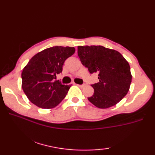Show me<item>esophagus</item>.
I'll use <instances>...</instances> for the list:
<instances>
[{
	"mask_svg": "<svg viewBox=\"0 0 155 155\" xmlns=\"http://www.w3.org/2000/svg\"><path fill=\"white\" fill-rule=\"evenodd\" d=\"M77 85L78 87H79L80 88H83L85 86L84 84H77Z\"/></svg>",
	"mask_w": 155,
	"mask_h": 155,
	"instance_id": "obj_1",
	"label": "esophagus"
}]
</instances>
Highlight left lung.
Instances as JSON below:
<instances>
[{"mask_svg": "<svg viewBox=\"0 0 155 155\" xmlns=\"http://www.w3.org/2000/svg\"><path fill=\"white\" fill-rule=\"evenodd\" d=\"M78 56L91 74H98V83L91 84L94 94L88 98L92 104L107 108L126 96L132 75L129 64L120 52L103 46H78Z\"/></svg>", "mask_w": 155, "mask_h": 155, "instance_id": "obj_1", "label": "left lung"}]
</instances>
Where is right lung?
<instances>
[{
  "mask_svg": "<svg viewBox=\"0 0 155 155\" xmlns=\"http://www.w3.org/2000/svg\"><path fill=\"white\" fill-rule=\"evenodd\" d=\"M74 52V47L56 46L38 52L29 61L22 72V88L32 103L52 108L64 99L71 84L54 79L62 72L66 59Z\"/></svg>",
  "mask_w": 155,
  "mask_h": 155,
  "instance_id": "1",
  "label": "right lung"
}]
</instances>
